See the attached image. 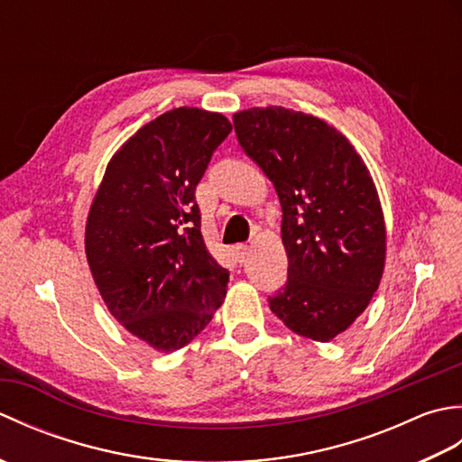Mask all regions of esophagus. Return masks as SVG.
<instances>
[{
    "instance_id": "1",
    "label": "esophagus",
    "mask_w": 462,
    "mask_h": 462,
    "mask_svg": "<svg viewBox=\"0 0 462 462\" xmlns=\"http://www.w3.org/2000/svg\"><path fill=\"white\" fill-rule=\"evenodd\" d=\"M232 254L234 258H236V262L244 263L248 260V254H250V246H246V244H236V246L232 248Z\"/></svg>"
}]
</instances>
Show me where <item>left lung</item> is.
Masks as SVG:
<instances>
[{
  "label": "left lung",
  "instance_id": "obj_1",
  "mask_svg": "<svg viewBox=\"0 0 462 462\" xmlns=\"http://www.w3.org/2000/svg\"><path fill=\"white\" fill-rule=\"evenodd\" d=\"M234 131L282 204L288 282L270 310L313 341L356 321L385 268V220L365 162L337 129L283 106L234 115Z\"/></svg>",
  "mask_w": 462,
  "mask_h": 462
}]
</instances>
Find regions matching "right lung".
I'll use <instances>...</instances> for the list:
<instances>
[{
    "label": "right lung",
    "instance_id": "add662e5",
    "mask_svg": "<svg viewBox=\"0 0 462 462\" xmlns=\"http://www.w3.org/2000/svg\"><path fill=\"white\" fill-rule=\"evenodd\" d=\"M230 131L196 106L156 116L115 152L91 204L93 280L111 316L156 351L190 343L226 298L228 270L206 250L194 190Z\"/></svg>",
    "mask_w": 462,
    "mask_h": 462
}]
</instances>
